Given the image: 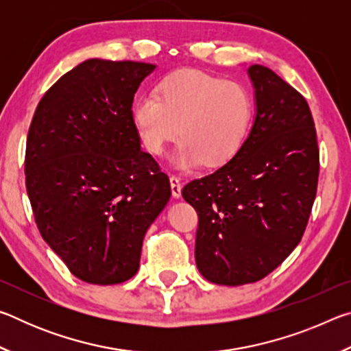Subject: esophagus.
<instances>
[{"instance_id":"obj_1","label":"esophagus","mask_w":351,"mask_h":351,"mask_svg":"<svg viewBox=\"0 0 351 351\" xmlns=\"http://www.w3.org/2000/svg\"><path fill=\"white\" fill-rule=\"evenodd\" d=\"M170 186H171V195L173 198H180L181 197V190H182V184L181 180L175 175L170 176Z\"/></svg>"}]
</instances>
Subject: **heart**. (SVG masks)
<instances>
[{
    "mask_svg": "<svg viewBox=\"0 0 351 351\" xmlns=\"http://www.w3.org/2000/svg\"><path fill=\"white\" fill-rule=\"evenodd\" d=\"M254 97L240 82L226 80L198 69L165 75L156 93H144L132 105V121L141 144L162 154L180 132L171 156L176 167L199 162L218 167L245 144L254 121Z\"/></svg>",
    "mask_w": 351,
    "mask_h": 351,
    "instance_id": "heart-1",
    "label": "heart"
}]
</instances>
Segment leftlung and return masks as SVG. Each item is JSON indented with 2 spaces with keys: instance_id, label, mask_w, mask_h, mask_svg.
<instances>
[{
  "instance_id": "8db88e82",
  "label": "left lung",
  "mask_w": 351,
  "mask_h": 351,
  "mask_svg": "<svg viewBox=\"0 0 351 351\" xmlns=\"http://www.w3.org/2000/svg\"><path fill=\"white\" fill-rule=\"evenodd\" d=\"M247 74L255 93L247 139L230 161L181 192L198 213V269L228 287L261 280L294 251L319 178L317 136L305 97L261 64Z\"/></svg>"
}]
</instances>
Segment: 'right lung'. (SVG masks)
<instances>
[{
	"label": "right lung",
	"instance_id": "obj_1",
	"mask_svg": "<svg viewBox=\"0 0 351 351\" xmlns=\"http://www.w3.org/2000/svg\"><path fill=\"white\" fill-rule=\"evenodd\" d=\"M154 64L90 58L40 100L26 142L35 223L71 274L116 285L139 269L142 241L169 203V176L142 152L134 94Z\"/></svg>",
	"mask_w": 351,
	"mask_h": 351
}]
</instances>
